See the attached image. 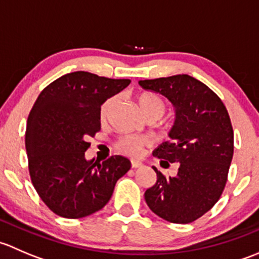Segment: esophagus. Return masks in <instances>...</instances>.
I'll return each mask as SVG.
<instances>
[{
	"label": "esophagus",
	"instance_id": "obj_1",
	"mask_svg": "<svg viewBox=\"0 0 259 259\" xmlns=\"http://www.w3.org/2000/svg\"><path fill=\"white\" fill-rule=\"evenodd\" d=\"M143 164L140 163V161H137V160H132V168L133 169H137V168H142Z\"/></svg>",
	"mask_w": 259,
	"mask_h": 259
}]
</instances>
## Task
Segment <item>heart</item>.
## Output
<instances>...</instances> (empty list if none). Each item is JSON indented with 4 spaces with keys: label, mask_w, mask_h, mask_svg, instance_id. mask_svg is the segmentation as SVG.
Here are the masks:
<instances>
[{
    "label": "heart",
    "mask_w": 259,
    "mask_h": 259,
    "mask_svg": "<svg viewBox=\"0 0 259 259\" xmlns=\"http://www.w3.org/2000/svg\"><path fill=\"white\" fill-rule=\"evenodd\" d=\"M113 104L114 99H108V100L104 101L100 109L101 119H105L108 116ZM138 104H139L142 113L146 117H155V119L160 117L166 108L165 101H164L161 96H159L158 94L149 93V91L142 93L138 96ZM148 145H150V140L146 137H143V135H125V137L120 138L116 143V148L121 153L132 156L139 155L143 151V149Z\"/></svg>",
    "instance_id": "b5f03b06"
}]
</instances>
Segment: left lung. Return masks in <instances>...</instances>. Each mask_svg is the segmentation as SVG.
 I'll return each mask as SVG.
<instances>
[{"label":"left lung","mask_w":259,"mask_h":259,"mask_svg":"<svg viewBox=\"0 0 259 259\" xmlns=\"http://www.w3.org/2000/svg\"><path fill=\"white\" fill-rule=\"evenodd\" d=\"M145 90L165 96L176 108L169 142L153 151L163 166L178 163L177 176L164 177L146 189L148 207L170 223L197 221L218 202L233 158L231 117L219 96L189 75L140 80Z\"/></svg>","instance_id":"left-lung-1"}]
</instances>
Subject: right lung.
Segmentation results:
<instances>
[{"label": "right lung", "mask_w": 259, "mask_h": 259, "mask_svg": "<svg viewBox=\"0 0 259 259\" xmlns=\"http://www.w3.org/2000/svg\"><path fill=\"white\" fill-rule=\"evenodd\" d=\"M129 83L70 72L46 86L33 104L25 138L28 170L37 194L57 215L76 219L100 210L132 166L121 155L101 164L85 159L88 139L101 127V105Z\"/></svg>", "instance_id": "obj_1"}]
</instances>
